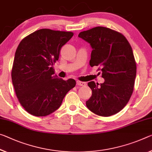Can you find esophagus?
<instances>
[{"instance_id":"esophagus-1","label":"esophagus","mask_w":152,"mask_h":152,"mask_svg":"<svg viewBox=\"0 0 152 152\" xmlns=\"http://www.w3.org/2000/svg\"><path fill=\"white\" fill-rule=\"evenodd\" d=\"M76 85L78 86H86V83H85V82H81V81H77L76 82Z\"/></svg>"}]
</instances>
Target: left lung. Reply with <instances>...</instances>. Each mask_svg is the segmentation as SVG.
<instances>
[{"label":"left lung","instance_id":"left-lung-1","mask_svg":"<svg viewBox=\"0 0 152 152\" xmlns=\"http://www.w3.org/2000/svg\"><path fill=\"white\" fill-rule=\"evenodd\" d=\"M78 37L90 44L93 50L89 64L101 67L105 80L101 85L88 83L92 95L86 107L101 116L116 114L133 92L137 66L131 46L121 33L101 26L81 32Z\"/></svg>","mask_w":152,"mask_h":152}]
</instances>
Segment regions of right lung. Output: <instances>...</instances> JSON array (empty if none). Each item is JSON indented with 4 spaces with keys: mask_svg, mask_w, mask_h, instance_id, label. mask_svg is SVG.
I'll use <instances>...</instances> for the list:
<instances>
[{
    "mask_svg": "<svg viewBox=\"0 0 152 152\" xmlns=\"http://www.w3.org/2000/svg\"><path fill=\"white\" fill-rule=\"evenodd\" d=\"M71 32L40 29L24 38L17 48L11 72L17 97L29 114L45 116L61 106L76 80L55 75L53 64Z\"/></svg>",
    "mask_w": 152,
    "mask_h": 152,
    "instance_id": "1",
    "label": "right lung"
}]
</instances>
